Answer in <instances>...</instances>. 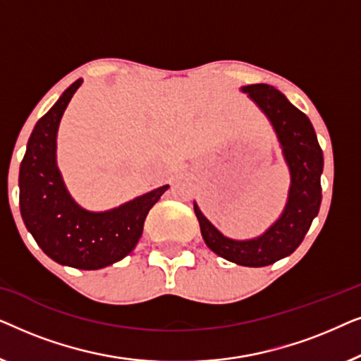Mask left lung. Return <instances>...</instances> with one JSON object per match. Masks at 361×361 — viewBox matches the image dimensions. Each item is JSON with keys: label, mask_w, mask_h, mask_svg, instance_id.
Wrapping results in <instances>:
<instances>
[{"label": "left lung", "mask_w": 361, "mask_h": 361, "mask_svg": "<svg viewBox=\"0 0 361 361\" xmlns=\"http://www.w3.org/2000/svg\"><path fill=\"white\" fill-rule=\"evenodd\" d=\"M243 92L253 98L278 133L290 171L288 205L281 219L264 235L246 241L226 238L202 215L195 204L194 210L202 236L214 253L231 263L261 268L294 253L302 243L322 202L320 174L324 169V154L312 123L279 90L266 83H256L243 87Z\"/></svg>", "instance_id": "8db88e82"}]
</instances>
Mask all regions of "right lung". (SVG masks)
Instances as JSON below:
<instances>
[{"label": "right lung", "instance_id": "add662e5", "mask_svg": "<svg viewBox=\"0 0 361 361\" xmlns=\"http://www.w3.org/2000/svg\"><path fill=\"white\" fill-rule=\"evenodd\" d=\"M80 85L78 78L34 126L19 167V210L49 258L71 268L100 269L131 253L151 207L169 185L100 214L83 210L72 200L56 164V136L63 111Z\"/></svg>", "mask_w": 361, "mask_h": 361}]
</instances>
